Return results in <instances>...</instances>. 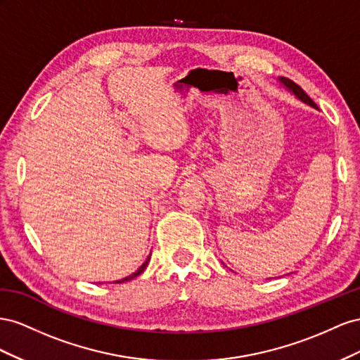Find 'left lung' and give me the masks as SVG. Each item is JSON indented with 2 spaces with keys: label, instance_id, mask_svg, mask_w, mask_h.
Here are the masks:
<instances>
[{
  "label": "left lung",
  "instance_id": "left-lung-1",
  "mask_svg": "<svg viewBox=\"0 0 360 360\" xmlns=\"http://www.w3.org/2000/svg\"><path fill=\"white\" fill-rule=\"evenodd\" d=\"M279 81H281V84H282L286 90H288L290 94H292L297 99H300L302 102H304V104L311 105L312 108H316V110H318L315 102L304 94V90H303L299 84H295L294 81H291V79H288V78H285V77H279Z\"/></svg>",
  "mask_w": 360,
  "mask_h": 360
}]
</instances>
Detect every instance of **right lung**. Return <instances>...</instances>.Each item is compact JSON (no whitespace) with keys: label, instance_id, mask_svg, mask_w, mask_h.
Segmentation results:
<instances>
[{"label":"right lung","instance_id":"add662e5","mask_svg":"<svg viewBox=\"0 0 360 360\" xmlns=\"http://www.w3.org/2000/svg\"><path fill=\"white\" fill-rule=\"evenodd\" d=\"M149 261H150V255L148 256V259L141 264V266H139V270L137 271H134L132 274H129V276H127V277H123V279H120V281H115V283H123V282H128V281H132L134 279V277H137L139 274H141L143 271H145V269L148 266V264H149Z\"/></svg>","mask_w":360,"mask_h":360}]
</instances>
